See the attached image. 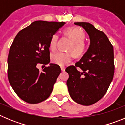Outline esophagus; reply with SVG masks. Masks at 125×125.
Masks as SVG:
<instances>
[{
  "mask_svg": "<svg viewBox=\"0 0 125 125\" xmlns=\"http://www.w3.org/2000/svg\"><path fill=\"white\" fill-rule=\"evenodd\" d=\"M61 69L62 71H64L65 68H64V67H62V66H61Z\"/></svg>",
  "mask_w": 125,
  "mask_h": 125,
  "instance_id": "34e87169",
  "label": "esophagus"
}]
</instances>
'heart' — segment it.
<instances>
[{
  "instance_id": "b5f03b06",
  "label": "heart",
  "mask_w": 125,
  "mask_h": 125,
  "mask_svg": "<svg viewBox=\"0 0 125 125\" xmlns=\"http://www.w3.org/2000/svg\"><path fill=\"white\" fill-rule=\"evenodd\" d=\"M65 35L69 36L73 41V45L69 49L73 51L76 55L83 54L86 51V46L84 42L86 34L82 29L79 27H68L64 31ZM59 36L57 34H54L51 37L49 42V49L51 51H55L57 47V41ZM73 59V55L71 52L59 51L54 53L51 56V61L53 63L59 66H63L70 62Z\"/></svg>"
}]
</instances>
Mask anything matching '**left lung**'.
Returning <instances> with one entry per match:
<instances>
[{
	"instance_id": "left-lung-1",
	"label": "left lung",
	"mask_w": 125,
	"mask_h": 125,
	"mask_svg": "<svg viewBox=\"0 0 125 125\" xmlns=\"http://www.w3.org/2000/svg\"><path fill=\"white\" fill-rule=\"evenodd\" d=\"M83 27L90 39L88 51L75 66L66 71L69 95L77 103L89 106L98 102L105 94L114 75L113 47L103 32L88 22H75ZM78 67L82 71L77 69Z\"/></svg>"
}]
</instances>
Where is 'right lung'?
Returning <instances> with one entry per match:
<instances>
[{"label":"right lung","mask_w":125,"mask_h":125,"mask_svg":"<svg viewBox=\"0 0 125 125\" xmlns=\"http://www.w3.org/2000/svg\"><path fill=\"white\" fill-rule=\"evenodd\" d=\"M64 22L37 21L20 31L10 47L7 74L11 86L25 102L36 104L49 98L61 73L59 66L49 64L41 72L38 64L50 62L49 42Z\"/></svg>","instance_id":"add662e5"}]
</instances>
